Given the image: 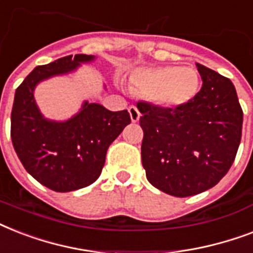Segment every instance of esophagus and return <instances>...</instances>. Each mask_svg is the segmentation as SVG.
<instances>
[{"instance_id":"34e87169","label":"esophagus","mask_w":253,"mask_h":253,"mask_svg":"<svg viewBox=\"0 0 253 253\" xmlns=\"http://www.w3.org/2000/svg\"><path fill=\"white\" fill-rule=\"evenodd\" d=\"M128 113H130V118L132 122H138L139 118H140V113H139L138 107L136 106H130L128 107Z\"/></svg>"}]
</instances>
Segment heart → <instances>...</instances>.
<instances>
[{
	"label": "heart",
	"instance_id": "obj_1",
	"mask_svg": "<svg viewBox=\"0 0 253 253\" xmlns=\"http://www.w3.org/2000/svg\"><path fill=\"white\" fill-rule=\"evenodd\" d=\"M130 84L147 93L151 101L159 106L178 109L196 98L201 87V77L190 67H150L131 73Z\"/></svg>",
	"mask_w": 253,
	"mask_h": 253
}]
</instances>
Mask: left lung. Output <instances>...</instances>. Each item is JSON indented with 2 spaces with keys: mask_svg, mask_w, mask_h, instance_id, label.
I'll use <instances>...</instances> for the list:
<instances>
[{
  "mask_svg": "<svg viewBox=\"0 0 253 253\" xmlns=\"http://www.w3.org/2000/svg\"><path fill=\"white\" fill-rule=\"evenodd\" d=\"M202 87L186 106L138 102L147 180L174 197L215 186L231 168L242 139L243 110L227 77L197 63Z\"/></svg>",
  "mask_w": 253,
  "mask_h": 253,
  "instance_id": "8db88e82",
  "label": "left lung"
}]
</instances>
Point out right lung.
<instances>
[{
	"mask_svg": "<svg viewBox=\"0 0 253 253\" xmlns=\"http://www.w3.org/2000/svg\"><path fill=\"white\" fill-rule=\"evenodd\" d=\"M93 55H69L39 65L17 87L11 110V142L25 169L55 192H73L93 184L101 174L107 148L130 125L127 110L110 111L85 101L72 118H44L34 90L39 83L76 71Z\"/></svg>",
	"mask_w": 253,
	"mask_h": 253,
	"instance_id": "add662e5",
	"label": "right lung"
}]
</instances>
